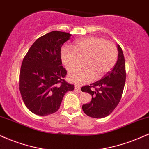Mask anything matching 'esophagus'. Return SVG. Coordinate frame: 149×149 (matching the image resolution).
Wrapping results in <instances>:
<instances>
[{
  "label": "esophagus",
  "mask_w": 149,
  "mask_h": 149,
  "mask_svg": "<svg viewBox=\"0 0 149 149\" xmlns=\"http://www.w3.org/2000/svg\"><path fill=\"white\" fill-rule=\"evenodd\" d=\"M75 90H76L77 92H81V90H80V87L79 85H75Z\"/></svg>",
  "instance_id": "34e87169"
}]
</instances>
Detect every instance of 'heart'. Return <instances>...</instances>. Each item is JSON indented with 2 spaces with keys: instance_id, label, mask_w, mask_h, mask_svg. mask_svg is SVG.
Wrapping results in <instances>:
<instances>
[{
  "instance_id": "obj_1",
  "label": "heart",
  "mask_w": 149,
  "mask_h": 149,
  "mask_svg": "<svg viewBox=\"0 0 149 149\" xmlns=\"http://www.w3.org/2000/svg\"><path fill=\"white\" fill-rule=\"evenodd\" d=\"M61 59L69 72L75 70L84 60L85 67L71 73V83L83 84L100 78L111 71L118 59V49L113 42L98 37H87L76 40L73 49L65 47L61 49Z\"/></svg>"
}]
</instances>
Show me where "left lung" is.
<instances>
[{
	"label": "left lung",
	"mask_w": 149,
	"mask_h": 149,
	"mask_svg": "<svg viewBox=\"0 0 149 149\" xmlns=\"http://www.w3.org/2000/svg\"><path fill=\"white\" fill-rule=\"evenodd\" d=\"M118 57L112 71L102 79L85 85L83 92L92 95L90 103L83 104V110L87 116L94 118L107 117L113 112L120 101L126 79L125 63L122 49L117 45Z\"/></svg>",
	"instance_id": "8db88e82"
}]
</instances>
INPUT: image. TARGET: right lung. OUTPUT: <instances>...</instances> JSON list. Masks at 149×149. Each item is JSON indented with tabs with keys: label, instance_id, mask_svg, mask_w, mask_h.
<instances>
[{
	"label": "right lung",
	"instance_id": "right-lung-1",
	"mask_svg": "<svg viewBox=\"0 0 149 149\" xmlns=\"http://www.w3.org/2000/svg\"><path fill=\"white\" fill-rule=\"evenodd\" d=\"M71 34L53 31L38 38L24 58L19 74V90L26 107L33 113L47 116L57 111L64 95L74 85L64 78L61 47Z\"/></svg>",
	"mask_w": 149,
	"mask_h": 149
}]
</instances>
